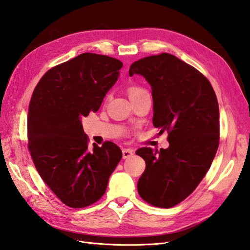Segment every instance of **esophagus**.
Masks as SVG:
<instances>
[{
    "label": "esophagus",
    "instance_id": "esophagus-1",
    "mask_svg": "<svg viewBox=\"0 0 250 250\" xmlns=\"http://www.w3.org/2000/svg\"><path fill=\"white\" fill-rule=\"evenodd\" d=\"M134 154V151L132 149L129 148H125L123 150V157L124 158H129L130 156H132Z\"/></svg>",
    "mask_w": 250,
    "mask_h": 250
}]
</instances>
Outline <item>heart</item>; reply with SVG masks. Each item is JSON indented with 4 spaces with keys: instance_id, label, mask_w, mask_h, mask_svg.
Wrapping results in <instances>:
<instances>
[{
    "instance_id": "obj_1",
    "label": "heart",
    "mask_w": 250,
    "mask_h": 250,
    "mask_svg": "<svg viewBox=\"0 0 250 250\" xmlns=\"http://www.w3.org/2000/svg\"><path fill=\"white\" fill-rule=\"evenodd\" d=\"M127 94H129V97L132 100L134 98L138 97V96H142L144 94H146V91L145 88L140 87L138 85H132V86H130L129 88H127ZM108 98H110V95H106L104 101H107Z\"/></svg>"
}]
</instances>
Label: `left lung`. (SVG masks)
<instances>
[{"mask_svg": "<svg viewBox=\"0 0 250 250\" xmlns=\"http://www.w3.org/2000/svg\"><path fill=\"white\" fill-rule=\"evenodd\" d=\"M152 88L153 125L168 132L167 149L140 148L146 162L138 194L159 208H171L195 190L206 175L220 143L219 104L209 80L196 68L163 53L132 63Z\"/></svg>", "mask_w": 250, "mask_h": 250, "instance_id": "8db88e82", "label": "left lung"}]
</instances>
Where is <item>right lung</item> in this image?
Returning a JSON list of instances; mask_svg holds the SVG:
<instances>
[{
	"instance_id": "obj_1",
	"label": "right lung",
	"mask_w": 250,
	"mask_h": 250,
	"mask_svg": "<svg viewBox=\"0 0 250 250\" xmlns=\"http://www.w3.org/2000/svg\"><path fill=\"white\" fill-rule=\"evenodd\" d=\"M123 62L84 53L50 68L29 104L28 150L42 180L72 208H84L104 194L108 178L123 157L117 145L88 148L81 118L97 112L119 76Z\"/></svg>"
}]
</instances>
